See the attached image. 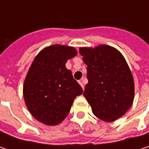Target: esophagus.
<instances>
[{
	"label": "esophagus",
	"mask_w": 149,
	"mask_h": 149,
	"mask_svg": "<svg viewBox=\"0 0 149 149\" xmlns=\"http://www.w3.org/2000/svg\"><path fill=\"white\" fill-rule=\"evenodd\" d=\"M79 84H80V85H81V87H82V88H83V89H84V85L83 80H82V79H81V80H79Z\"/></svg>",
	"instance_id": "obj_1"
}]
</instances>
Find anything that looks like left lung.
<instances>
[{"mask_svg":"<svg viewBox=\"0 0 149 149\" xmlns=\"http://www.w3.org/2000/svg\"><path fill=\"white\" fill-rule=\"evenodd\" d=\"M79 54L87 65L88 84L84 96L93 113L106 122L123 116L134 97L133 75L123 55L109 45L80 48Z\"/></svg>","mask_w":149,"mask_h":149,"instance_id":"obj_1","label":"left lung"}]
</instances>
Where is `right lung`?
<instances>
[{
  "label": "right lung",
  "instance_id": "obj_1",
  "mask_svg": "<svg viewBox=\"0 0 149 149\" xmlns=\"http://www.w3.org/2000/svg\"><path fill=\"white\" fill-rule=\"evenodd\" d=\"M74 48L54 45L41 50L26 75L23 93L33 117L46 125H57L68 115L74 99L83 89L67 70Z\"/></svg>",
  "mask_w": 149,
  "mask_h": 149
}]
</instances>
